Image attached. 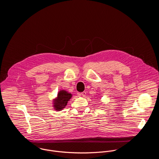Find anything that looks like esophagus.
I'll return each mask as SVG.
<instances>
[{
	"mask_svg": "<svg viewBox=\"0 0 159 159\" xmlns=\"http://www.w3.org/2000/svg\"><path fill=\"white\" fill-rule=\"evenodd\" d=\"M80 95L81 96H82V97H85L86 95V91H84V92L80 93Z\"/></svg>",
	"mask_w": 159,
	"mask_h": 159,
	"instance_id": "obj_1",
	"label": "esophagus"
}]
</instances>
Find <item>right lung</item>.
I'll return each mask as SVG.
<instances>
[{
  "label": "right lung",
  "mask_w": 159,
  "mask_h": 159,
  "mask_svg": "<svg viewBox=\"0 0 159 159\" xmlns=\"http://www.w3.org/2000/svg\"><path fill=\"white\" fill-rule=\"evenodd\" d=\"M72 95L67 91H61L57 94V97L54 101V107L56 110L60 111L62 110L67 104L68 100L71 98Z\"/></svg>",
  "instance_id": "1"
}]
</instances>
